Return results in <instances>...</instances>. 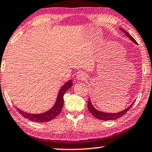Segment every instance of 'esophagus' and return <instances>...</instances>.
Masks as SVG:
<instances>
[{
  "mask_svg": "<svg viewBox=\"0 0 152 152\" xmlns=\"http://www.w3.org/2000/svg\"><path fill=\"white\" fill-rule=\"evenodd\" d=\"M77 79L78 80H86L87 79V75L85 73H83V72H81V73H79L77 75Z\"/></svg>",
  "mask_w": 152,
  "mask_h": 152,
  "instance_id": "obj_1",
  "label": "esophagus"
}]
</instances>
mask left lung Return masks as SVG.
<instances>
[{"instance_id": "left-lung-1", "label": "left lung", "mask_w": 152, "mask_h": 152, "mask_svg": "<svg viewBox=\"0 0 152 152\" xmlns=\"http://www.w3.org/2000/svg\"><path fill=\"white\" fill-rule=\"evenodd\" d=\"M121 30L124 32L125 34H126V35L129 37V38L132 40V41L135 42V44H137V42H136V41L133 38V37L130 35V34L126 32L125 30H124L123 28H120ZM134 102L132 103V104L129 106L128 107L126 108V110H123L121 112H119V113H105V112H102V111H99L97 110H95V108L93 106L92 103L91 102V101L90 99H89L88 101V103H87V107H88V110L89 111V112L91 113L93 116H94L95 118H97L98 119H100V120H104V121H107V120H114V119H118L119 118H121V117L124 116L125 114H126L127 111L129 110V109L132 107V105H134Z\"/></svg>"}]
</instances>
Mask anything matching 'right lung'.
<instances>
[{"label": "right lung", "instance_id": "obj_1", "mask_svg": "<svg viewBox=\"0 0 152 152\" xmlns=\"http://www.w3.org/2000/svg\"><path fill=\"white\" fill-rule=\"evenodd\" d=\"M72 86H73L72 81L71 80H69L61 87L60 91H58L57 99V101H56L55 105H53V107L50 109V110L47 111V112L40 114H31L24 112L23 111H21L19 109H18L17 107V111L20 115H22L24 117V118L28 119L29 120L31 121L39 122V123H42V122L51 121L52 119L55 118L56 117L61 113L64 103L63 95L69 88H71Z\"/></svg>", "mask_w": 152, "mask_h": 152}]
</instances>
